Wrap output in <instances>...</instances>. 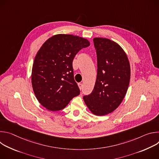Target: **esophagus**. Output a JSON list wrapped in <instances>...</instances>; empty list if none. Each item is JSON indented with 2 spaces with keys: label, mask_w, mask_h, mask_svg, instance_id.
Here are the masks:
<instances>
[{
  "label": "esophagus",
  "mask_w": 159,
  "mask_h": 159,
  "mask_svg": "<svg viewBox=\"0 0 159 159\" xmlns=\"http://www.w3.org/2000/svg\"><path fill=\"white\" fill-rule=\"evenodd\" d=\"M78 85H79V89H80V90H82V87H83L82 84H81V83H79V84H78Z\"/></svg>",
  "instance_id": "obj_1"
}]
</instances>
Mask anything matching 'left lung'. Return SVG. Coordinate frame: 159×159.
Masks as SVG:
<instances>
[{
    "label": "left lung",
    "instance_id": "obj_1",
    "mask_svg": "<svg viewBox=\"0 0 159 159\" xmlns=\"http://www.w3.org/2000/svg\"><path fill=\"white\" fill-rule=\"evenodd\" d=\"M97 53V79L93 92L84 100L94 115H106L121 103L130 80L127 55L116 43L107 38L93 39Z\"/></svg>",
    "mask_w": 159,
    "mask_h": 159
}]
</instances>
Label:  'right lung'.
I'll use <instances>...</instances> for the list:
<instances>
[{
  "mask_svg": "<svg viewBox=\"0 0 159 159\" xmlns=\"http://www.w3.org/2000/svg\"><path fill=\"white\" fill-rule=\"evenodd\" d=\"M89 45L85 38L62 34L44 43L36 55L31 75L33 91L43 106L59 111L80 94L72 63L77 53Z\"/></svg>",
  "mask_w": 159,
  "mask_h": 159,
  "instance_id": "obj_1",
  "label": "right lung"
}]
</instances>
